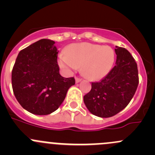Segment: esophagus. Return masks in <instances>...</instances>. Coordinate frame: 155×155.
<instances>
[{"label": "esophagus", "instance_id": "34e87169", "mask_svg": "<svg viewBox=\"0 0 155 155\" xmlns=\"http://www.w3.org/2000/svg\"><path fill=\"white\" fill-rule=\"evenodd\" d=\"M81 81H82V79H81V78L76 77V83H79V82H80Z\"/></svg>", "mask_w": 155, "mask_h": 155}]
</instances>
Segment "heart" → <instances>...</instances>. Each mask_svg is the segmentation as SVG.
Instances as JSON below:
<instances>
[{"instance_id": "b5f03b06", "label": "heart", "mask_w": 155, "mask_h": 155, "mask_svg": "<svg viewBox=\"0 0 155 155\" xmlns=\"http://www.w3.org/2000/svg\"><path fill=\"white\" fill-rule=\"evenodd\" d=\"M115 58V51L109 46L82 43L69 46L64 54L59 56L58 64L68 73L82 68L85 77L99 80L110 71Z\"/></svg>"}]
</instances>
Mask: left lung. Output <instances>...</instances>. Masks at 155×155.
<instances>
[{"mask_svg":"<svg viewBox=\"0 0 155 155\" xmlns=\"http://www.w3.org/2000/svg\"><path fill=\"white\" fill-rule=\"evenodd\" d=\"M115 47V67L100 82H92L91 89L84 96L89 112L101 118H109L123 110L138 87L137 62L126 48Z\"/></svg>","mask_w":155,"mask_h":155,"instance_id":"obj_1","label":"left lung"}]
</instances>
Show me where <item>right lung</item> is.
<instances>
[{
	"label": "right lung",
	"instance_id": "add662e5",
	"mask_svg": "<svg viewBox=\"0 0 155 155\" xmlns=\"http://www.w3.org/2000/svg\"><path fill=\"white\" fill-rule=\"evenodd\" d=\"M58 51L53 40L42 39L19 51L12 70L15 98L34 115L51 114L64 101L75 85L74 77H62L58 64Z\"/></svg>",
	"mask_w": 155,
	"mask_h": 155
}]
</instances>
